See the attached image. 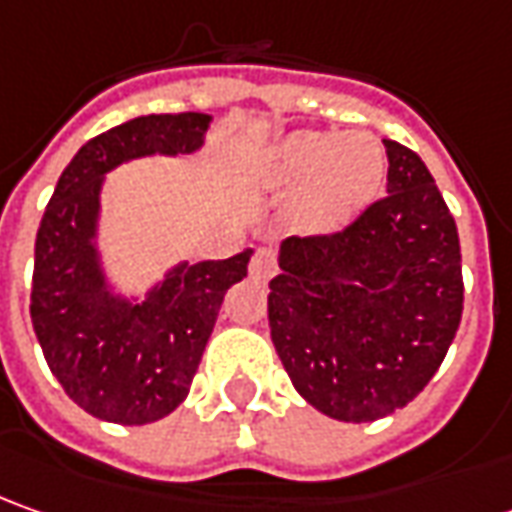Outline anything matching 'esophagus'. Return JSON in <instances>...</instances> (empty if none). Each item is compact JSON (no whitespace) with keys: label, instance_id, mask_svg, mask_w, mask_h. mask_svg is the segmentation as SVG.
<instances>
[{"label":"esophagus","instance_id":"esophagus-1","mask_svg":"<svg viewBox=\"0 0 512 512\" xmlns=\"http://www.w3.org/2000/svg\"><path fill=\"white\" fill-rule=\"evenodd\" d=\"M252 277L255 280H269L274 272H277V260H274L272 249H257L255 257H252Z\"/></svg>","mask_w":512,"mask_h":512}]
</instances>
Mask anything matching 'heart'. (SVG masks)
<instances>
[{
  "instance_id": "1",
  "label": "heart",
  "mask_w": 512,
  "mask_h": 512,
  "mask_svg": "<svg viewBox=\"0 0 512 512\" xmlns=\"http://www.w3.org/2000/svg\"><path fill=\"white\" fill-rule=\"evenodd\" d=\"M385 150L371 133L303 130L280 138L260 158L257 184L297 189L291 221L311 235H331L360 215L385 184Z\"/></svg>"
}]
</instances>
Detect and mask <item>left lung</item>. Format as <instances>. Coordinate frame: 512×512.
I'll list each match as a JSON object with an SVG mask.
<instances>
[{
    "mask_svg": "<svg viewBox=\"0 0 512 512\" xmlns=\"http://www.w3.org/2000/svg\"><path fill=\"white\" fill-rule=\"evenodd\" d=\"M388 195L343 232L280 243L269 328L297 394L340 422H374L431 382L462 320V252L425 161L397 141Z\"/></svg>",
    "mask_w": 512,
    "mask_h": 512,
    "instance_id": "left-lung-1",
    "label": "left lung"
}]
</instances>
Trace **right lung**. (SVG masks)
Segmentation results:
<instances>
[{
    "label": "right lung",
    "mask_w": 512,
    "mask_h": 512,
    "mask_svg": "<svg viewBox=\"0 0 512 512\" xmlns=\"http://www.w3.org/2000/svg\"><path fill=\"white\" fill-rule=\"evenodd\" d=\"M206 113L138 115L90 138L62 172L36 235L30 320L53 377L90 416L147 425L189 394L223 294L246 277L252 249L226 260H181L144 294L118 289L98 246L107 172L192 155Z\"/></svg>",
    "instance_id": "add662e5"
}]
</instances>
